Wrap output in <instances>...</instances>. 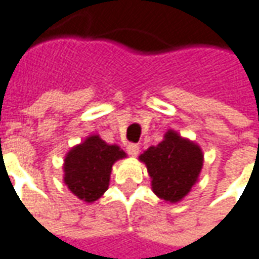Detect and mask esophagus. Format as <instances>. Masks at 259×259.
Instances as JSON below:
<instances>
[{"label":"esophagus","instance_id":"1","mask_svg":"<svg viewBox=\"0 0 259 259\" xmlns=\"http://www.w3.org/2000/svg\"><path fill=\"white\" fill-rule=\"evenodd\" d=\"M140 149L141 147L138 144H128V145H126V151H128V153H130L131 156H137V155L140 153Z\"/></svg>","mask_w":259,"mask_h":259}]
</instances>
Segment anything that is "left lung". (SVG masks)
<instances>
[{
    "instance_id": "left-lung-1",
    "label": "left lung",
    "mask_w": 259,
    "mask_h": 259,
    "mask_svg": "<svg viewBox=\"0 0 259 259\" xmlns=\"http://www.w3.org/2000/svg\"><path fill=\"white\" fill-rule=\"evenodd\" d=\"M152 178V190L166 201H179L193 186L201 166L203 153L196 144L167 131L165 140L140 156Z\"/></svg>"
}]
</instances>
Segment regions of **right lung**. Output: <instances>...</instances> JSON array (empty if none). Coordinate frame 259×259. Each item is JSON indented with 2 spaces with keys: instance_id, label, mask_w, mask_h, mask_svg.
<instances>
[{
  "instance_id": "add662e5",
  "label": "right lung",
  "mask_w": 259,
  "mask_h": 259,
  "mask_svg": "<svg viewBox=\"0 0 259 259\" xmlns=\"http://www.w3.org/2000/svg\"><path fill=\"white\" fill-rule=\"evenodd\" d=\"M117 145H108L97 135L74 147L65 159V183L78 199L96 201L108 189L112 163L124 158Z\"/></svg>"
}]
</instances>
